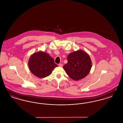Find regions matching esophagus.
I'll return each mask as SVG.
<instances>
[{
    "label": "esophagus",
    "mask_w": 123,
    "mask_h": 123,
    "mask_svg": "<svg viewBox=\"0 0 123 123\" xmlns=\"http://www.w3.org/2000/svg\"><path fill=\"white\" fill-rule=\"evenodd\" d=\"M59 67H62L63 66V64H59Z\"/></svg>",
    "instance_id": "34e87169"
}]
</instances>
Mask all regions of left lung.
I'll return each instance as SVG.
<instances>
[{"label": "left lung", "instance_id": "left-lung-1", "mask_svg": "<svg viewBox=\"0 0 123 123\" xmlns=\"http://www.w3.org/2000/svg\"><path fill=\"white\" fill-rule=\"evenodd\" d=\"M68 63L63 66L65 72L71 79L78 81L89 74L92 67L89 55L82 50L70 53L67 56Z\"/></svg>", "mask_w": 123, "mask_h": 123}]
</instances>
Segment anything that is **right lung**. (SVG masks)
I'll list each match as a JSON object with an SVG mask.
<instances>
[{
	"label": "right lung",
	"instance_id": "1",
	"mask_svg": "<svg viewBox=\"0 0 123 123\" xmlns=\"http://www.w3.org/2000/svg\"><path fill=\"white\" fill-rule=\"evenodd\" d=\"M28 66L34 75L41 78L49 76L53 70L58 66L48 53L41 51L31 55L28 61Z\"/></svg>",
	"mask_w": 123,
	"mask_h": 123
}]
</instances>
